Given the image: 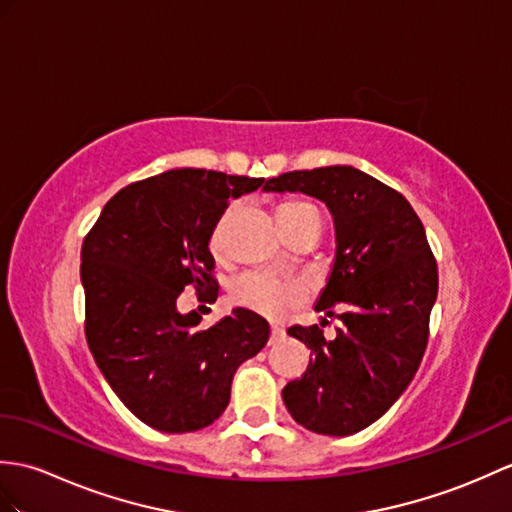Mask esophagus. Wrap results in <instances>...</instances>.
<instances>
[{
	"label": "esophagus",
	"mask_w": 512,
	"mask_h": 512,
	"mask_svg": "<svg viewBox=\"0 0 512 512\" xmlns=\"http://www.w3.org/2000/svg\"><path fill=\"white\" fill-rule=\"evenodd\" d=\"M270 336H272V342H275V340H281L285 336V331H283L281 325H272L270 327Z\"/></svg>",
	"instance_id": "esophagus-1"
}]
</instances>
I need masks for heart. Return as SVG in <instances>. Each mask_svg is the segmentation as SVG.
Here are the masks:
<instances>
[{
	"mask_svg": "<svg viewBox=\"0 0 512 512\" xmlns=\"http://www.w3.org/2000/svg\"><path fill=\"white\" fill-rule=\"evenodd\" d=\"M229 216H231V211L224 213V216L216 222V227H213V231H211L209 246L213 253H218L222 248ZM310 216H318L316 207H312L310 202L288 200L279 207V220L283 224V229H290V227H294V224H299L301 220L310 218ZM231 296L237 305L246 307V310L277 318L285 310H288L290 305L299 301L301 292L294 283L283 281L275 275H268V272H244V275H240L233 281Z\"/></svg>",
	"mask_w": 512,
	"mask_h": 512,
	"instance_id": "1",
	"label": "heart"
}]
</instances>
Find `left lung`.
I'll return each instance as SVG.
<instances>
[{
	"instance_id": "1",
	"label": "left lung",
	"mask_w": 512,
	"mask_h": 512,
	"mask_svg": "<svg viewBox=\"0 0 512 512\" xmlns=\"http://www.w3.org/2000/svg\"><path fill=\"white\" fill-rule=\"evenodd\" d=\"M266 192H301L334 216L336 257L316 312L325 323L288 334L312 351L303 377L283 388V403L305 430L349 436L375 423L408 388L427 347L438 294L436 259L410 202L351 165L294 170L270 178Z\"/></svg>"
}]
</instances>
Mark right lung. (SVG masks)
<instances>
[{"instance_id": "obj_1", "label": "right lung", "mask_w": 512, "mask_h": 512, "mask_svg": "<svg viewBox=\"0 0 512 512\" xmlns=\"http://www.w3.org/2000/svg\"><path fill=\"white\" fill-rule=\"evenodd\" d=\"M264 178L170 170L130 183L106 202L82 242L85 334L93 360L124 406L159 432L211 425L227 410L237 366L266 347L270 327L237 307L209 329L181 314L194 285L218 299L209 237L231 198Z\"/></svg>"}]
</instances>
